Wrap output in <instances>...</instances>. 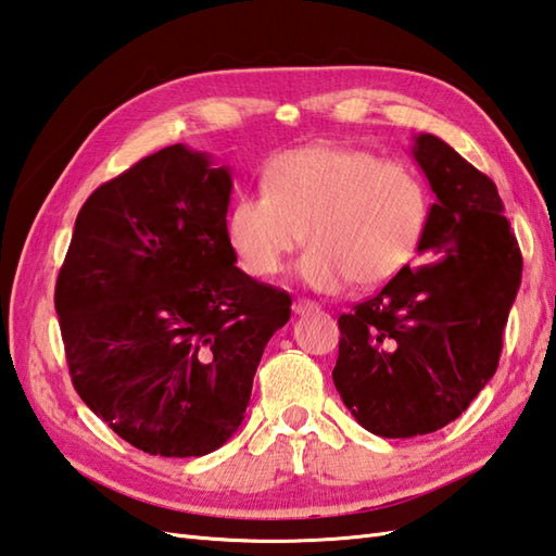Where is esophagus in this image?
I'll return each mask as SVG.
<instances>
[{"mask_svg":"<svg viewBox=\"0 0 556 556\" xmlns=\"http://www.w3.org/2000/svg\"><path fill=\"white\" fill-rule=\"evenodd\" d=\"M317 311H320V305H317L315 301H308V299L293 301V313H296V315H311V313H317Z\"/></svg>","mask_w":556,"mask_h":556,"instance_id":"esophagus-1","label":"esophagus"}]
</instances>
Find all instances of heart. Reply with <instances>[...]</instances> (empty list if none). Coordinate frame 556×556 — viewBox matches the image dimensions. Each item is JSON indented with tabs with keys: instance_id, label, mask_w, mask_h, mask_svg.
<instances>
[{
	"instance_id": "1",
	"label": "heart",
	"mask_w": 556,
	"mask_h": 556,
	"mask_svg": "<svg viewBox=\"0 0 556 556\" xmlns=\"http://www.w3.org/2000/svg\"><path fill=\"white\" fill-rule=\"evenodd\" d=\"M430 224V188L406 162L372 150L308 146L265 167L263 191L227 212V239L248 275L275 277L308 236L299 277L317 291L356 279L380 287L416 257Z\"/></svg>"
}]
</instances>
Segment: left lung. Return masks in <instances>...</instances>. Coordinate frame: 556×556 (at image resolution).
Returning <instances> with one entry per match:
<instances>
[{"mask_svg":"<svg viewBox=\"0 0 556 556\" xmlns=\"http://www.w3.org/2000/svg\"><path fill=\"white\" fill-rule=\"evenodd\" d=\"M437 195L418 253L339 317L334 387L365 430L416 437L456 420L497 372L523 257L497 186L430 134L413 146Z\"/></svg>","mask_w":556,"mask_h":556,"instance_id":"left-lung-1","label":"left lung"}]
</instances>
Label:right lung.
I'll use <instances>...</instances> for the list:
<instances>
[{
  "label": "right lung",
  "mask_w": 556,
  "mask_h": 556,
  "mask_svg": "<svg viewBox=\"0 0 556 556\" xmlns=\"http://www.w3.org/2000/svg\"><path fill=\"white\" fill-rule=\"evenodd\" d=\"M231 174L181 143L92 191L54 308L78 396L152 456H205L239 430L291 296L236 267Z\"/></svg>",
  "instance_id": "1"
}]
</instances>
